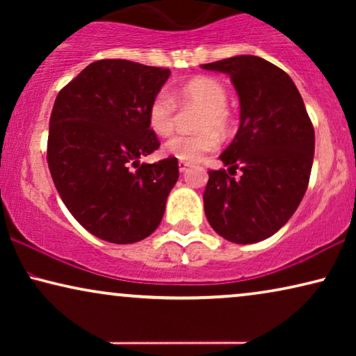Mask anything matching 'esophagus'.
<instances>
[{
	"label": "esophagus",
	"instance_id": "1",
	"mask_svg": "<svg viewBox=\"0 0 356 356\" xmlns=\"http://www.w3.org/2000/svg\"><path fill=\"white\" fill-rule=\"evenodd\" d=\"M178 168H179V172L184 173V172H186V170L189 168V163H188V162H181V160H179V162H178Z\"/></svg>",
	"mask_w": 356,
	"mask_h": 356
}]
</instances>
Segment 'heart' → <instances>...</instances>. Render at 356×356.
I'll return each mask as SVG.
<instances>
[{
    "instance_id": "1",
    "label": "heart",
    "mask_w": 356,
    "mask_h": 356,
    "mask_svg": "<svg viewBox=\"0 0 356 356\" xmlns=\"http://www.w3.org/2000/svg\"><path fill=\"white\" fill-rule=\"evenodd\" d=\"M228 94L220 81L209 76H197L184 82L170 97L167 92L154 95L147 106L149 128L159 136H168L177 121V104L179 106H201L194 121L193 134H175L163 144L167 157L181 162H197L204 155L218 149L219 134H227L232 128V116L227 108Z\"/></svg>"
}]
</instances>
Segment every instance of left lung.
I'll use <instances>...</instances> for the list:
<instances>
[{
    "instance_id": "1",
    "label": "left lung",
    "mask_w": 356,
    "mask_h": 356,
    "mask_svg": "<svg viewBox=\"0 0 356 356\" xmlns=\"http://www.w3.org/2000/svg\"><path fill=\"white\" fill-rule=\"evenodd\" d=\"M201 67L230 76L240 97V128L211 170L204 211L218 235L238 245L266 240L293 216L309 183L314 128L291 77L259 56ZM242 178L229 177L236 168Z\"/></svg>"
}]
</instances>
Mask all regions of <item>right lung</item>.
<instances>
[{
  "mask_svg": "<svg viewBox=\"0 0 356 356\" xmlns=\"http://www.w3.org/2000/svg\"><path fill=\"white\" fill-rule=\"evenodd\" d=\"M170 70L99 60L58 94L47 160L72 217L102 240L128 245L152 235L179 170L177 159L140 163L160 147L147 106Z\"/></svg>",
  "mask_w": 356,
  "mask_h": 356,
  "instance_id": "1",
  "label": "right lung"
}]
</instances>
